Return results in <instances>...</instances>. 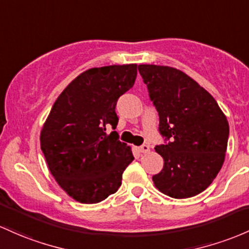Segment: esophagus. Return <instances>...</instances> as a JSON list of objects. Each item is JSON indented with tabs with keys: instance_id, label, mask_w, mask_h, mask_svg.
Instances as JSON below:
<instances>
[{
	"instance_id": "esophagus-1",
	"label": "esophagus",
	"mask_w": 249,
	"mask_h": 249,
	"mask_svg": "<svg viewBox=\"0 0 249 249\" xmlns=\"http://www.w3.org/2000/svg\"><path fill=\"white\" fill-rule=\"evenodd\" d=\"M139 151L143 152V154H147V152H150V146L147 144H143V145L139 147Z\"/></svg>"
}]
</instances>
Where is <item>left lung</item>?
<instances>
[{
	"label": "left lung",
	"mask_w": 249,
	"mask_h": 249,
	"mask_svg": "<svg viewBox=\"0 0 249 249\" xmlns=\"http://www.w3.org/2000/svg\"><path fill=\"white\" fill-rule=\"evenodd\" d=\"M165 141L155 147L164 160L152 177L160 193L188 198L206 190L225 162L229 125L213 95L177 68L139 65Z\"/></svg>",
	"instance_id": "left-lung-1"
}]
</instances>
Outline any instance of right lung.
<instances>
[{
    "label": "right lung",
    "instance_id": "obj_1",
    "mask_svg": "<svg viewBox=\"0 0 249 249\" xmlns=\"http://www.w3.org/2000/svg\"><path fill=\"white\" fill-rule=\"evenodd\" d=\"M137 65L87 70L54 103L40 135L48 169L68 196L98 203L116 193L133 160L131 147L118 139L117 100L133 86Z\"/></svg>",
    "mask_w": 249,
    "mask_h": 249
}]
</instances>
